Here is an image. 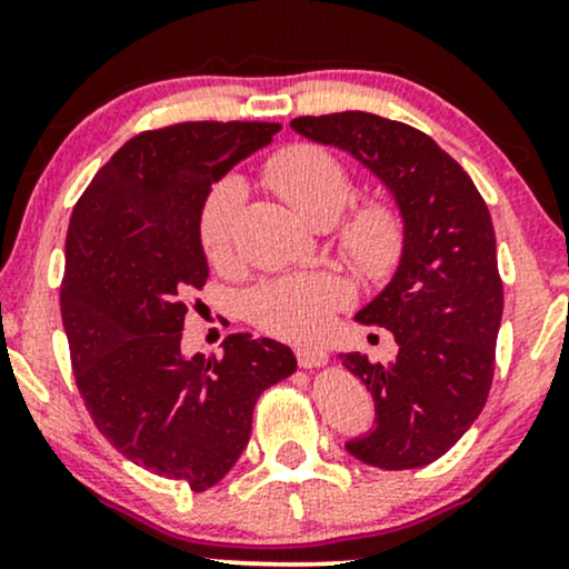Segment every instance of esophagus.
I'll return each instance as SVG.
<instances>
[{
	"label": "esophagus",
	"instance_id": "obj_1",
	"mask_svg": "<svg viewBox=\"0 0 569 569\" xmlns=\"http://www.w3.org/2000/svg\"><path fill=\"white\" fill-rule=\"evenodd\" d=\"M297 361L302 369H318L329 361V356L321 348H297Z\"/></svg>",
	"mask_w": 569,
	"mask_h": 569
}]
</instances>
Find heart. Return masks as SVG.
Wrapping results in <instances>:
<instances>
[{"label": "heart", "mask_w": 569, "mask_h": 569, "mask_svg": "<svg viewBox=\"0 0 569 569\" xmlns=\"http://www.w3.org/2000/svg\"><path fill=\"white\" fill-rule=\"evenodd\" d=\"M264 181L310 224H331L352 194L348 168L316 143H291L272 154ZM243 184L234 176L217 181L200 208L198 234L206 259L224 267L232 259ZM345 259L367 276H382L403 251V219L388 200H363L337 232ZM348 286L329 272H299L267 280L251 291L248 316L257 329L291 342L321 339L337 310L348 305Z\"/></svg>", "instance_id": "b5f03b06"}]
</instances>
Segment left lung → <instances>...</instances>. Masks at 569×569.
<instances>
[{"mask_svg": "<svg viewBox=\"0 0 569 569\" xmlns=\"http://www.w3.org/2000/svg\"><path fill=\"white\" fill-rule=\"evenodd\" d=\"M291 128L361 160L401 211V264L356 316L385 326L398 356L390 363L339 356L377 411L375 430L345 447L382 471L422 468L460 441L492 388L502 280L487 202L460 162L407 122L337 112L297 117Z\"/></svg>", "mask_w": 569, "mask_h": 569, "instance_id": "8db88e82", "label": "left lung"}]
</instances>
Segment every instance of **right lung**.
I'll return each instance as SVG.
<instances>
[{
	"mask_svg": "<svg viewBox=\"0 0 569 569\" xmlns=\"http://www.w3.org/2000/svg\"><path fill=\"white\" fill-rule=\"evenodd\" d=\"M278 122H176L122 143L77 200L61 318L77 388L120 455L206 492L251 439L259 396L297 371L276 339L230 335L181 356L187 299L208 280L200 208Z\"/></svg>",
	"mask_w": 569,
	"mask_h": 569,
	"instance_id": "right-lung-1",
	"label": "right lung"
}]
</instances>
